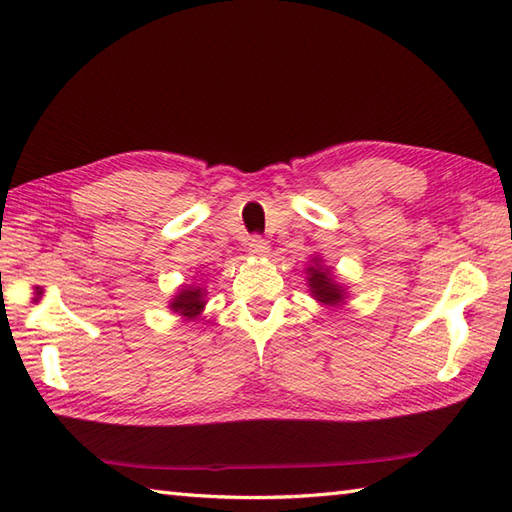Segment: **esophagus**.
I'll return each instance as SVG.
<instances>
[{
    "label": "esophagus",
    "mask_w": 512,
    "mask_h": 512,
    "mask_svg": "<svg viewBox=\"0 0 512 512\" xmlns=\"http://www.w3.org/2000/svg\"><path fill=\"white\" fill-rule=\"evenodd\" d=\"M249 252H252L254 256H267L269 254V243L260 236L249 238Z\"/></svg>",
    "instance_id": "esophagus-1"
}]
</instances>
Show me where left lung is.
I'll list each match as a JSON object with an SVG mask.
<instances>
[{"mask_svg": "<svg viewBox=\"0 0 512 512\" xmlns=\"http://www.w3.org/2000/svg\"><path fill=\"white\" fill-rule=\"evenodd\" d=\"M306 280H309L311 295L322 304L328 306H339L346 300V289L335 282V276L331 269L320 265V258H313V265L306 267Z\"/></svg>", "mask_w": 512, "mask_h": 512, "instance_id": "1", "label": "left lung"}]
</instances>
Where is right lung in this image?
Instances as JSON below:
<instances>
[{
  "instance_id": "right-lung-1",
  "label": "right lung",
  "mask_w": 512,
  "mask_h": 512,
  "mask_svg": "<svg viewBox=\"0 0 512 512\" xmlns=\"http://www.w3.org/2000/svg\"><path fill=\"white\" fill-rule=\"evenodd\" d=\"M206 295L208 293L203 287H184L177 291L173 300H170V309L179 313L181 317H186V320H195V317L201 315L203 306H206Z\"/></svg>"
}]
</instances>
